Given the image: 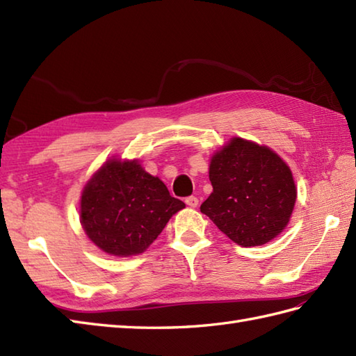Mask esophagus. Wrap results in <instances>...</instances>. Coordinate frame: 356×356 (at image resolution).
Masks as SVG:
<instances>
[{
  "mask_svg": "<svg viewBox=\"0 0 356 356\" xmlns=\"http://www.w3.org/2000/svg\"><path fill=\"white\" fill-rule=\"evenodd\" d=\"M185 203L190 208H197V205H199V199L195 197V195H190V197H186L185 199Z\"/></svg>",
  "mask_w": 356,
  "mask_h": 356,
  "instance_id": "34e87169",
  "label": "esophagus"
}]
</instances>
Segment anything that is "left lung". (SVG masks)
I'll return each mask as SVG.
<instances>
[{
  "label": "left lung",
  "mask_w": 356,
  "mask_h": 356,
  "mask_svg": "<svg viewBox=\"0 0 356 356\" xmlns=\"http://www.w3.org/2000/svg\"><path fill=\"white\" fill-rule=\"evenodd\" d=\"M213 193L200 211L240 246H261L289 223L297 188L289 166L259 143L232 138L211 157Z\"/></svg>",
  "instance_id": "1"
}]
</instances>
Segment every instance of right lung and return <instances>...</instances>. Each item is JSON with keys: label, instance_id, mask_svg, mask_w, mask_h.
<instances>
[{"label": "right lung", "instance_id": "1", "mask_svg": "<svg viewBox=\"0 0 356 356\" xmlns=\"http://www.w3.org/2000/svg\"><path fill=\"white\" fill-rule=\"evenodd\" d=\"M185 203L170 195L159 177L138 161L110 159L88 180L81 195V225L104 252L142 254Z\"/></svg>", "mask_w": 356, "mask_h": 356}]
</instances>
